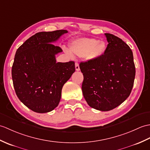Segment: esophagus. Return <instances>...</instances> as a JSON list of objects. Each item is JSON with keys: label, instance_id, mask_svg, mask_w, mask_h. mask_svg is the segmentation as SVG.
Returning a JSON list of instances; mask_svg holds the SVG:
<instances>
[{"label": "esophagus", "instance_id": "34e87169", "mask_svg": "<svg viewBox=\"0 0 150 150\" xmlns=\"http://www.w3.org/2000/svg\"><path fill=\"white\" fill-rule=\"evenodd\" d=\"M75 69L76 71L80 70V67H79V64L78 62H75Z\"/></svg>", "mask_w": 150, "mask_h": 150}]
</instances>
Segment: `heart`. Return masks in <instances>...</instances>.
<instances>
[{
  "label": "heart",
  "mask_w": 150,
  "mask_h": 150,
  "mask_svg": "<svg viewBox=\"0 0 150 150\" xmlns=\"http://www.w3.org/2000/svg\"><path fill=\"white\" fill-rule=\"evenodd\" d=\"M107 48L105 41L95 38H80L72 41L70 45V50L73 54L89 61L96 60L102 57ZM67 52L71 55L69 52Z\"/></svg>",
  "instance_id": "heart-1"
}]
</instances>
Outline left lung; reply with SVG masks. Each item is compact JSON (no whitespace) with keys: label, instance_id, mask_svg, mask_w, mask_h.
I'll return each mask as SVG.
<instances>
[{"label":"left lung","instance_id":"1","mask_svg":"<svg viewBox=\"0 0 150 150\" xmlns=\"http://www.w3.org/2000/svg\"><path fill=\"white\" fill-rule=\"evenodd\" d=\"M105 35L109 44L103 56L80 63L83 97L90 107L101 111L114 109L129 96L135 75L129 46L113 34Z\"/></svg>","mask_w":150,"mask_h":150}]
</instances>
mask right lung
<instances>
[{"label":"right lung","instance_id":"add662e5","mask_svg":"<svg viewBox=\"0 0 150 150\" xmlns=\"http://www.w3.org/2000/svg\"><path fill=\"white\" fill-rule=\"evenodd\" d=\"M67 30L40 32L17 49L12 67L13 86L19 100L34 112L46 113L57 107L62 86L75 71V62H57L62 50L52 43Z\"/></svg>","mask_w":150,"mask_h":150}]
</instances>
